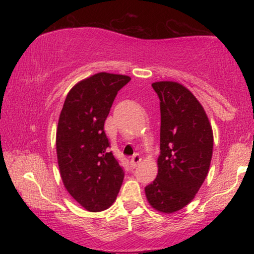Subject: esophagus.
<instances>
[{
	"label": "esophagus",
	"mask_w": 254,
	"mask_h": 254,
	"mask_svg": "<svg viewBox=\"0 0 254 254\" xmlns=\"http://www.w3.org/2000/svg\"><path fill=\"white\" fill-rule=\"evenodd\" d=\"M140 161H141V156H140L139 153H135L134 156L131 158L130 163H131V166L133 167V168H134V167H136L137 165H139Z\"/></svg>",
	"instance_id": "obj_1"
}]
</instances>
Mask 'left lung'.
<instances>
[{"label":"left lung","mask_w":254,"mask_h":254,"mask_svg":"<svg viewBox=\"0 0 254 254\" xmlns=\"http://www.w3.org/2000/svg\"><path fill=\"white\" fill-rule=\"evenodd\" d=\"M160 101L158 175L145 186L147 199L159 212L174 213L194 198L207 176L213 132L197 98L175 81L152 84Z\"/></svg>","instance_id":"left-lung-1"}]
</instances>
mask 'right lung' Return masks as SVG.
<instances>
[{"instance_id":"1","label":"right lung","mask_w":254,"mask_h":254,"mask_svg":"<svg viewBox=\"0 0 254 254\" xmlns=\"http://www.w3.org/2000/svg\"><path fill=\"white\" fill-rule=\"evenodd\" d=\"M131 78L98 72L70 89L59 117L56 147L68 192L89 212L109 208L122 186L124 170L109 152L104 123L118 92Z\"/></svg>"}]
</instances>
